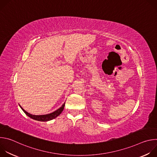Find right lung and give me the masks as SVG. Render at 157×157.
<instances>
[{"label": "right lung", "instance_id": "right-lung-1", "mask_svg": "<svg viewBox=\"0 0 157 157\" xmlns=\"http://www.w3.org/2000/svg\"><path fill=\"white\" fill-rule=\"evenodd\" d=\"M64 104L65 102L61 105V107H60L59 109H58L56 110L53 112V113H50V114H45V115H39V116H36V115H32L27 112L26 110H25L23 108H22L20 105V107H21V109H22L24 113H25V114L27 116H28L29 117H30V118L38 121H41V122H47V121H51L52 119H55L56 117H58L61 113L63 112L64 107Z\"/></svg>", "mask_w": 157, "mask_h": 157}]
</instances>
